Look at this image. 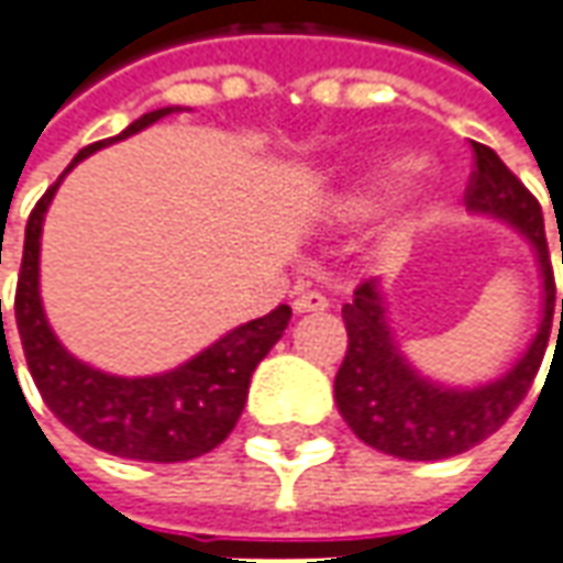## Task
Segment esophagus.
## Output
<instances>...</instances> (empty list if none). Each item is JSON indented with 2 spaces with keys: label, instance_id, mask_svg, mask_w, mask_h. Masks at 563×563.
<instances>
[{
  "label": "esophagus",
  "instance_id": "obj_1",
  "mask_svg": "<svg viewBox=\"0 0 563 563\" xmlns=\"http://www.w3.org/2000/svg\"><path fill=\"white\" fill-rule=\"evenodd\" d=\"M330 308V298L323 296V292H317V289H301L292 298V311L296 313H320Z\"/></svg>",
  "mask_w": 563,
  "mask_h": 563
}]
</instances>
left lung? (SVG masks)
Wrapping results in <instances>:
<instances>
[{
  "label": "left lung",
  "instance_id": "8db88e82",
  "mask_svg": "<svg viewBox=\"0 0 563 563\" xmlns=\"http://www.w3.org/2000/svg\"><path fill=\"white\" fill-rule=\"evenodd\" d=\"M472 151L474 169L465 187V206L472 212L506 221L537 252V265L542 274L539 332L506 376L477 388H446L419 376L407 363L388 327L378 283L363 280L354 289V301L342 308L347 351L335 373V404L347 428L363 443L388 456L431 462V459L459 456L487 441L521 407L549 347L558 301H554V274L542 209L537 197L515 178V172L487 144L472 141Z\"/></svg>",
  "mask_w": 563,
  "mask_h": 563
}]
</instances>
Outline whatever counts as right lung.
Wrapping results in <instances>:
<instances>
[{
  "mask_svg": "<svg viewBox=\"0 0 563 563\" xmlns=\"http://www.w3.org/2000/svg\"><path fill=\"white\" fill-rule=\"evenodd\" d=\"M172 113V107L144 113L125 132L95 141L76 153L64 175L95 151L135 135ZM60 175V178H64ZM48 187L30 212L24 233V258L14 292V320L21 332L30 376L45 407L55 412L76 438L104 450L110 456L137 462H187L216 450L236 426L246 407L250 378L265 354L280 342L292 308L280 305L258 320L221 335L216 345L200 351L181 366L159 376H110L89 363L76 361L45 320L40 298V236L48 202L57 185ZM2 305V301H0ZM2 317V313H0Z\"/></svg>",
  "mask_w": 563,
  "mask_h": 563,
  "instance_id": "add662e5",
  "label": "right lung"
}]
</instances>
